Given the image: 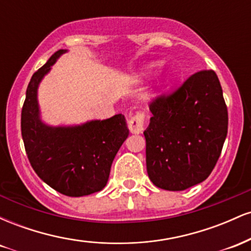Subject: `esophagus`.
I'll list each match as a JSON object with an SVG mask.
<instances>
[{"mask_svg":"<svg viewBox=\"0 0 251 251\" xmlns=\"http://www.w3.org/2000/svg\"><path fill=\"white\" fill-rule=\"evenodd\" d=\"M144 123H145V113L144 112H137L128 122V128L131 133L138 134L142 133L144 129Z\"/></svg>","mask_w":251,"mask_h":251,"instance_id":"esophagus-1","label":"esophagus"}]
</instances>
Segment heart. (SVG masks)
I'll list each match as a JSON object with an SVG mask.
<instances>
[{"label": "heart", "instance_id": "b5f03b06", "mask_svg": "<svg viewBox=\"0 0 251 251\" xmlns=\"http://www.w3.org/2000/svg\"><path fill=\"white\" fill-rule=\"evenodd\" d=\"M159 66H160L159 62H152V63H150V65H148V66H146V67H145V71L140 73V75H142V76L149 75V74L152 73V71H154L155 68L159 67ZM169 81H170V79L166 80V82H169Z\"/></svg>", "mask_w": 251, "mask_h": 251}]
</instances>
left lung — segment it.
<instances>
[{
    "mask_svg": "<svg viewBox=\"0 0 251 251\" xmlns=\"http://www.w3.org/2000/svg\"><path fill=\"white\" fill-rule=\"evenodd\" d=\"M146 169L158 188L183 191L214 170L227 133V109L214 71H201L150 105Z\"/></svg>",
    "mask_w": 251,
    "mask_h": 251,
    "instance_id": "8db88e82",
    "label": "left lung"
}]
</instances>
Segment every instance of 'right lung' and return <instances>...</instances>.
<instances>
[{
  "label": "right lung",
  "mask_w": 251,
  "mask_h": 251,
  "mask_svg": "<svg viewBox=\"0 0 251 251\" xmlns=\"http://www.w3.org/2000/svg\"><path fill=\"white\" fill-rule=\"evenodd\" d=\"M60 50L31 76L21 113V132L31 168L60 194L81 197L101 191L120 146L128 137L123 114L79 125H48L41 119L37 91Z\"/></svg>",
  "instance_id": "add662e5"
}]
</instances>
